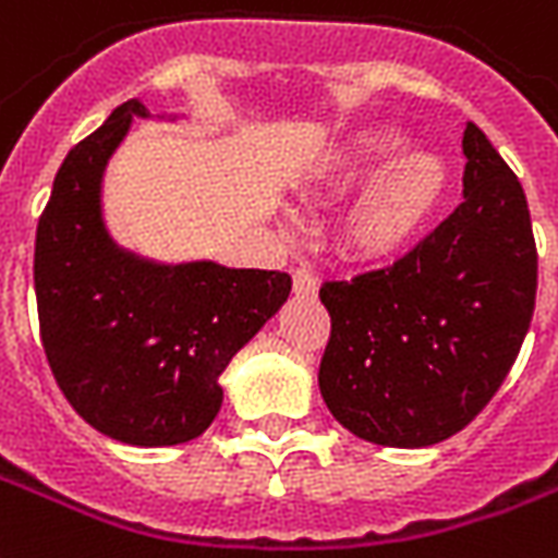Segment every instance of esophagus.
<instances>
[{
	"label": "esophagus",
	"mask_w": 558,
	"mask_h": 558,
	"mask_svg": "<svg viewBox=\"0 0 558 558\" xmlns=\"http://www.w3.org/2000/svg\"><path fill=\"white\" fill-rule=\"evenodd\" d=\"M292 287H295L298 295H316V275H313L307 266H298V269H292Z\"/></svg>",
	"instance_id": "34e87169"
}]
</instances>
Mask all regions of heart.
Masks as SVG:
<instances>
[{
  "label": "heart",
  "mask_w": 558,
  "mask_h": 558,
  "mask_svg": "<svg viewBox=\"0 0 558 558\" xmlns=\"http://www.w3.org/2000/svg\"><path fill=\"white\" fill-rule=\"evenodd\" d=\"M398 131H363L336 157V178L374 175L342 219V245L360 260H389L424 228L448 190V163L433 151L398 154Z\"/></svg>",
  "instance_id": "obj_1"
}]
</instances>
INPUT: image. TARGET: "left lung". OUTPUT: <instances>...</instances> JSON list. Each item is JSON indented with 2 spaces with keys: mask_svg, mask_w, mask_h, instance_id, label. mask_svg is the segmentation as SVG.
<instances>
[{
  "mask_svg": "<svg viewBox=\"0 0 558 558\" xmlns=\"http://www.w3.org/2000/svg\"><path fill=\"white\" fill-rule=\"evenodd\" d=\"M462 204L403 257L322 280L330 339L318 389L333 418L386 448H427L477 418L535 310L538 251L524 186L474 122Z\"/></svg>",
  "mask_w": 558,
  "mask_h": 558,
  "instance_id": "8db88e82",
  "label": "left lung"
}]
</instances>
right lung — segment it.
<instances>
[{"mask_svg":"<svg viewBox=\"0 0 558 558\" xmlns=\"http://www.w3.org/2000/svg\"><path fill=\"white\" fill-rule=\"evenodd\" d=\"M140 99L70 148L34 240L40 342L63 398L110 439L163 448L202 436L222 407L219 377L289 298L287 271L216 263L151 266L113 248L99 184Z\"/></svg>","mask_w":558,"mask_h":558,"instance_id":"add662e5","label":"right lung"}]
</instances>
